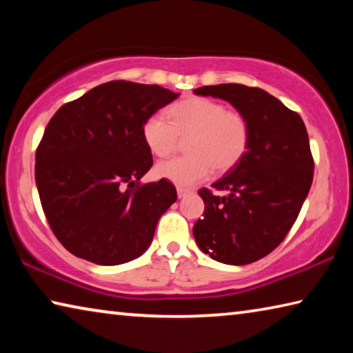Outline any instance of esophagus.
I'll list each match as a JSON object with an SVG mask.
<instances>
[{
    "label": "esophagus",
    "mask_w": 353,
    "mask_h": 353,
    "mask_svg": "<svg viewBox=\"0 0 353 353\" xmlns=\"http://www.w3.org/2000/svg\"><path fill=\"white\" fill-rule=\"evenodd\" d=\"M190 193L188 188H183V187H177V196L179 198H185Z\"/></svg>",
    "instance_id": "1"
}]
</instances>
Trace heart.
<instances>
[{"instance_id": "b5f03b06", "label": "heart", "mask_w": 353, "mask_h": 353, "mask_svg": "<svg viewBox=\"0 0 353 353\" xmlns=\"http://www.w3.org/2000/svg\"><path fill=\"white\" fill-rule=\"evenodd\" d=\"M170 119L152 113L143 123L141 135L149 151L168 157L187 141V157H176L155 166V174L179 187H193L210 177L213 170L230 171L241 162L250 143V126L241 112L219 101L187 98L172 104Z\"/></svg>"}]
</instances>
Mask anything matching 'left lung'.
I'll list each match as a JSON object with an SVG mask.
<instances>
[{
	"mask_svg": "<svg viewBox=\"0 0 353 353\" xmlns=\"http://www.w3.org/2000/svg\"><path fill=\"white\" fill-rule=\"evenodd\" d=\"M221 98L248 118L246 155L212 187L201 188L204 216L193 227L204 254L225 265H249L271 254L296 223L313 182L314 160L297 112L261 88L219 83L196 88Z\"/></svg>",
	"mask_w": 353,
	"mask_h": 353,
	"instance_id": "obj_1",
	"label": "left lung"
}]
</instances>
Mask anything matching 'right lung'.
Returning a JSON list of instances; mask_svg holds the SVG:
<instances>
[{
    "instance_id": "add662e5",
    "label": "right lung",
    "mask_w": 353,
    "mask_h": 353,
    "mask_svg": "<svg viewBox=\"0 0 353 353\" xmlns=\"http://www.w3.org/2000/svg\"><path fill=\"white\" fill-rule=\"evenodd\" d=\"M177 97L160 85L110 81L50 119L35 152V183L48 224L68 252L113 266L149 248L177 193L165 179L140 183L152 166L141 128Z\"/></svg>"
}]
</instances>
